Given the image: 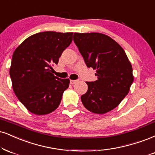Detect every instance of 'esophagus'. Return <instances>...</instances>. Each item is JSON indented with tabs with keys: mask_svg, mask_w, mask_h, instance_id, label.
<instances>
[{
	"mask_svg": "<svg viewBox=\"0 0 155 155\" xmlns=\"http://www.w3.org/2000/svg\"><path fill=\"white\" fill-rule=\"evenodd\" d=\"M77 80H71L70 81V84H76V82H77Z\"/></svg>",
	"mask_w": 155,
	"mask_h": 155,
	"instance_id": "esophagus-1",
	"label": "esophagus"
}]
</instances>
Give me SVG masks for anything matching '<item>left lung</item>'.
Here are the masks:
<instances>
[{"label":"left lung","instance_id":"8db88e82","mask_svg":"<svg viewBox=\"0 0 155 155\" xmlns=\"http://www.w3.org/2000/svg\"><path fill=\"white\" fill-rule=\"evenodd\" d=\"M74 41L87 67L96 70L97 79L86 82L88 90L81 97L88 110L104 114L118 106L129 92L133 69L124 50L101 33H74Z\"/></svg>","mask_w":155,"mask_h":155}]
</instances>
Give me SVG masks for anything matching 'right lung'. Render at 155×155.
Here are the masks:
<instances>
[{
  "label": "right lung",
  "mask_w": 155,
  "mask_h": 155,
  "mask_svg": "<svg viewBox=\"0 0 155 155\" xmlns=\"http://www.w3.org/2000/svg\"><path fill=\"white\" fill-rule=\"evenodd\" d=\"M72 38L73 32H39L26 39L15 50L9 71L13 90L31 113L48 114L61 103L70 80L54 76L51 65L58 64Z\"/></svg>",
  "instance_id": "add662e5"
}]
</instances>
